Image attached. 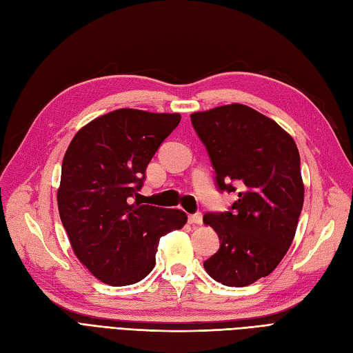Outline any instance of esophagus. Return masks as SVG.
I'll return each mask as SVG.
<instances>
[{"label":"esophagus","instance_id":"obj_1","mask_svg":"<svg viewBox=\"0 0 353 353\" xmlns=\"http://www.w3.org/2000/svg\"><path fill=\"white\" fill-rule=\"evenodd\" d=\"M188 222L191 223V225H201V222H203L201 213H194V215H190Z\"/></svg>","mask_w":353,"mask_h":353}]
</instances>
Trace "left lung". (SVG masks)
<instances>
[{
	"instance_id": "left-lung-1",
	"label": "left lung",
	"mask_w": 353,
	"mask_h": 353,
	"mask_svg": "<svg viewBox=\"0 0 353 353\" xmlns=\"http://www.w3.org/2000/svg\"><path fill=\"white\" fill-rule=\"evenodd\" d=\"M219 190L239 188L231 212L206 213L219 250L203 263L213 280L244 287L270 275L290 248L305 185L292 135L249 105L232 103L191 114Z\"/></svg>"
}]
</instances>
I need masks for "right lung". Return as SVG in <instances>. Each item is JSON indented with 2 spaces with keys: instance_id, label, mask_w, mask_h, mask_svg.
<instances>
[{
  "instance_id": "right-lung-1",
  "label": "right lung",
  "mask_w": 353,
  "mask_h": 353,
  "mask_svg": "<svg viewBox=\"0 0 353 353\" xmlns=\"http://www.w3.org/2000/svg\"><path fill=\"white\" fill-rule=\"evenodd\" d=\"M179 121V113L113 110L82 126L63 157L61 223L79 262L105 284L145 279L160 237L185 225L183 210L134 200L147 165Z\"/></svg>"
}]
</instances>
